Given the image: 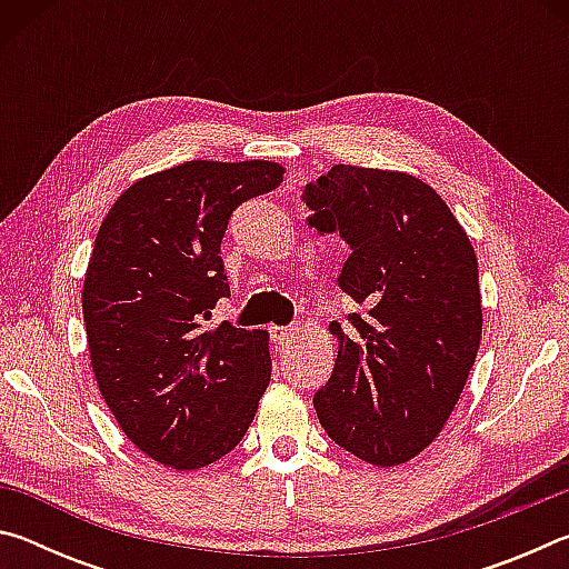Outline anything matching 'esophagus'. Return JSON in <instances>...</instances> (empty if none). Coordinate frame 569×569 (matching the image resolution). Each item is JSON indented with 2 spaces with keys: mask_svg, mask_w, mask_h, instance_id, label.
<instances>
[{
  "mask_svg": "<svg viewBox=\"0 0 569 569\" xmlns=\"http://www.w3.org/2000/svg\"><path fill=\"white\" fill-rule=\"evenodd\" d=\"M293 326H273L271 329V339L276 341V343H286L288 339H291L293 336Z\"/></svg>",
  "mask_w": 569,
  "mask_h": 569,
  "instance_id": "obj_1",
  "label": "esophagus"
}]
</instances>
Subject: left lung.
<instances>
[{
    "mask_svg": "<svg viewBox=\"0 0 569 569\" xmlns=\"http://www.w3.org/2000/svg\"><path fill=\"white\" fill-rule=\"evenodd\" d=\"M308 226L349 246L339 286L361 306L313 407L336 445L397 467L439 437L481 339L477 256L449 206L407 172L333 166L308 182Z\"/></svg>",
    "mask_w": 569,
    "mask_h": 569,
    "instance_id": "obj_1",
    "label": "left lung"
}]
</instances>
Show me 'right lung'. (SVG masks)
I'll list each match as a JSON object with an SVG mask.
<instances>
[{"label": "right lung", "mask_w": 569, "mask_h": 569, "mask_svg": "<svg viewBox=\"0 0 569 569\" xmlns=\"http://www.w3.org/2000/svg\"><path fill=\"white\" fill-rule=\"evenodd\" d=\"M281 182L278 162L190 160L130 186L98 230L82 288L92 371L124 437L160 465L226 457L271 381L266 331L203 321L230 296V216Z\"/></svg>", "instance_id": "obj_1"}]
</instances>
